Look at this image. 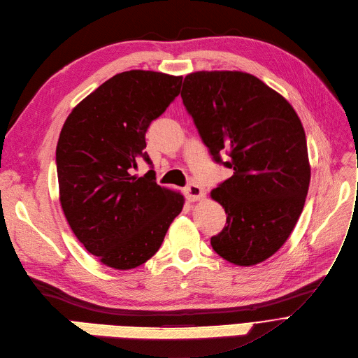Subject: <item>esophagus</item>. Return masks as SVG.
I'll list each match as a JSON object with an SVG mask.
<instances>
[{
  "instance_id": "obj_1",
  "label": "esophagus",
  "mask_w": 358,
  "mask_h": 358,
  "mask_svg": "<svg viewBox=\"0 0 358 358\" xmlns=\"http://www.w3.org/2000/svg\"><path fill=\"white\" fill-rule=\"evenodd\" d=\"M185 194H186V198H187L189 201H191V202H195V201L203 198L202 187H201L198 183H195V182L189 183V185L185 187Z\"/></svg>"
}]
</instances>
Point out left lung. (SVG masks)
Masks as SVG:
<instances>
[{"instance_id": "8db88e82", "label": "left lung", "mask_w": 358, "mask_h": 358, "mask_svg": "<svg viewBox=\"0 0 358 358\" xmlns=\"http://www.w3.org/2000/svg\"><path fill=\"white\" fill-rule=\"evenodd\" d=\"M180 96L214 160L234 171L211 192L227 214L211 245L237 266L262 263L286 243L305 205L310 166L302 122L280 94L245 72L189 73Z\"/></svg>"}]
</instances>
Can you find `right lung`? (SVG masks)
Here are the masks:
<instances>
[{
    "label": "right lung",
    "instance_id": "add662e5",
    "mask_svg": "<svg viewBox=\"0 0 358 358\" xmlns=\"http://www.w3.org/2000/svg\"><path fill=\"white\" fill-rule=\"evenodd\" d=\"M182 76L129 71L105 80L66 118L56 147L59 199L76 238L105 266L130 270L156 255L185 199L133 175L145 131L179 95Z\"/></svg>",
    "mask_w": 358,
    "mask_h": 358
}]
</instances>
